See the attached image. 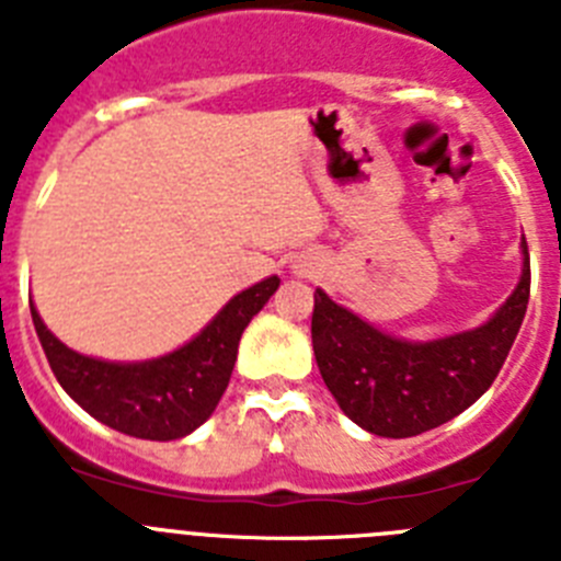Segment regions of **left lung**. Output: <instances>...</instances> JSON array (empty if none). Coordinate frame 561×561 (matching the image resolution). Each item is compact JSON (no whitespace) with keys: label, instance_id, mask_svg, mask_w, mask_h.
<instances>
[{"label":"left lung","instance_id":"left-lung-1","mask_svg":"<svg viewBox=\"0 0 561 561\" xmlns=\"http://www.w3.org/2000/svg\"><path fill=\"white\" fill-rule=\"evenodd\" d=\"M531 261L523 238V275L483 325L430 342L385 334L314 291L311 342L325 388L354 424L381 438H410L447 424L492 388L523 325Z\"/></svg>","mask_w":561,"mask_h":561}]
</instances>
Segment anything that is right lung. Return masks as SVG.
<instances>
[{"mask_svg":"<svg viewBox=\"0 0 561 561\" xmlns=\"http://www.w3.org/2000/svg\"><path fill=\"white\" fill-rule=\"evenodd\" d=\"M280 286V277L238 291L182 348L146 362H106L67 348L30 306L49 368L72 399L106 427L146 440H176L213 415L225 396L238 340Z\"/></svg>","mask_w":561,"mask_h":561,"instance_id":"add662e5","label":"right lung"}]
</instances>
